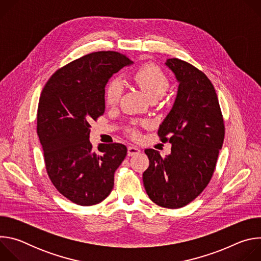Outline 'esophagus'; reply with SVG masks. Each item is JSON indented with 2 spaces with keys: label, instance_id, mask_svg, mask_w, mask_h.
<instances>
[{
  "label": "esophagus",
  "instance_id": "34e87169",
  "mask_svg": "<svg viewBox=\"0 0 261 261\" xmlns=\"http://www.w3.org/2000/svg\"><path fill=\"white\" fill-rule=\"evenodd\" d=\"M140 153V150L137 146L134 145H129L128 146V156H134Z\"/></svg>",
  "mask_w": 261,
  "mask_h": 261
}]
</instances>
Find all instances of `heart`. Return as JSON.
Segmentation results:
<instances>
[{
  "label": "heart",
  "instance_id": "b5f03b06",
  "mask_svg": "<svg viewBox=\"0 0 261 261\" xmlns=\"http://www.w3.org/2000/svg\"><path fill=\"white\" fill-rule=\"evenodd\" d=\"M132 80L150 100L161 98L169 87L165 73L154 64H145L139 67L133 72ZM122 93V83L119 80L110 81L104 92L105 103L108 106L117 105L121 99ZM133 134L135 135L136 133L133 132Z\"/></svg>",
  "mask_w": 261,
  "mask_h": 261
}]
</instances>
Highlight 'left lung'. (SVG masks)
<instances>
[{"label":"left lung","instance_id":"8db88e82","mask_svg":"<svg viewBox=\"0 0 261 261\" xmlns=\"http://www.w3.org/2000/svg\"><path fill=\"white\" fill-rule=\"evenodd\" d=\"M165 65L178 83L172 108L158 130L162 142L171 143V153L163 158L158 151L146 148L150 166L142 179L152 201L179 208L210 182L225 131L216 91L205 74L175 58Z\"/></svg>","mask_w":261,"mask_h":261}]
</instances>
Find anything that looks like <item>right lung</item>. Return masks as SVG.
Masks as SVG:
<instances>
[{
  "label": "right lung",
  "instance_id": "right-lung-1",
  "mask_svg": "<svg viewBox=\"0 0 261 261\" xmlns=\"http://www.w3.org/2000/svg\"><path fill=\"white\" fill-rule=\"evenodd\" d=\"M132 64L116 51L92 53L56 71L42 90L37 134L46 171L56 189L79 205L97 204L110 194L127 155L122 143H101V154L92 152L90 128L104 114L109 79Z\"/></svg>",
  "mask_w": 261,
  "mask_h": 261
}]
</instances>
